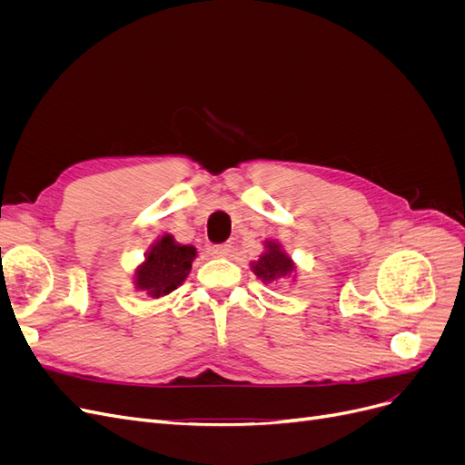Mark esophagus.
<instances>
[{
    "mask_svg": "<svg viewBox=\"0 0 465 465\" xmlns=\"http://www.w3.org/2000/svg\"><path fill=\"white\" fill-rule=\"evenodd\" d=\"M207 252H209V256H213V258H227L232 252V246L231 244H217V246H209Z\"/></svg>",
    "mask_w": 465,
    "mask_h": 465,
    "instance_id": "1",
    "label": "esophagus"
}]
</instances>
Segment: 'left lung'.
<instances>
[{
    "mask_svg": "<svg viewBox=\"0 0 465 465\" xmlns=\"http://www.w3.org/2000/svg\"><path fill=\"white\" fill-rule=\"evenodd\" d=\"M263 252L258 262H252V272L260 277L263 283H273L277 279H294V272H297V265L291 260V256L283 250L279 242L275 241H265Z\"/></svg>",
    "mask_w": 465,
    "mask_h": 465,
    "instance_id": "obj_1",
    "label": "left lung"
}]
</instances>
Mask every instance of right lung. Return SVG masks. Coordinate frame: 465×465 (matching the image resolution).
Instances as JSON below:
<instances>
[{
  "label": "right lung",
  "instance_id": "1",
  "mask_svg": "<svg viewBox=\"0 0 465 465\" xmlns=\"http://www.w3.org/2000/svg\"><path fill=\"white\" fill-rule=\"evenodd\" d=\"M198 252L192 244H178L164 234L147 250L145 260L135 267L134 285L151 299H161L184 283Z\"/></svg>",
  "mask_w": 465,
  "mask_h": 465
}]
</instances>
